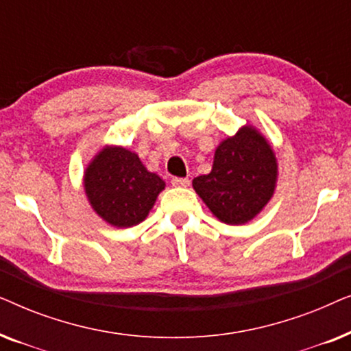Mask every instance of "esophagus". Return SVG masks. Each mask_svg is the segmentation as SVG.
Here are the masks:
<instances>
[{"mask_svg":"<svg viewBox=\"0 0 351 351\" xmlns=\"http://www.w3.org/2000/svg\"><path fill=\"white\" fill-rule=\"evenodd\" d=\"M171 184L174 186H189L190 180L185 179V177H172Z\"/></svg>","mask_w":351,"mask_h":351,"instance_id":"34e87169","label":"esophagus"}]
</instances>
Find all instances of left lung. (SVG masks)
<instances>
[{
    "instance_id": "1",
    "label": "left lung",
    "mask_w": 351,
    "mask_h": 351,
    "mask_svg": "<svg viewBox=\"0 0 351 351\" xmlns=\"http://www.w3.org/2000/svg\"><path fill=\"white\" fill-rule=\"evenodd\" d=\"M275 182V153L256 129L246 126L220 143L213 171L193 179V189L215 217L243 225L270 201Z\"/></svg>"
}]
</instances>
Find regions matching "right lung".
I'll return each mask as SVG.
<instances>
[{"label":"right lung","instance_id":"add662e5","mask_svg":"<svg viewBox=\"0 0 351 351\" xmlns=\"http://www.w3.org/2000/svg\"><path fill=\"white\" fill-rule=\"evenodd\" d=\"M84 189L100 217L128 228L147 217L165 182L148 172L136 153L112 147L100 152L86 169Z\"/></svg>","mask_w":351,"mask_h":351}]
</instances>
